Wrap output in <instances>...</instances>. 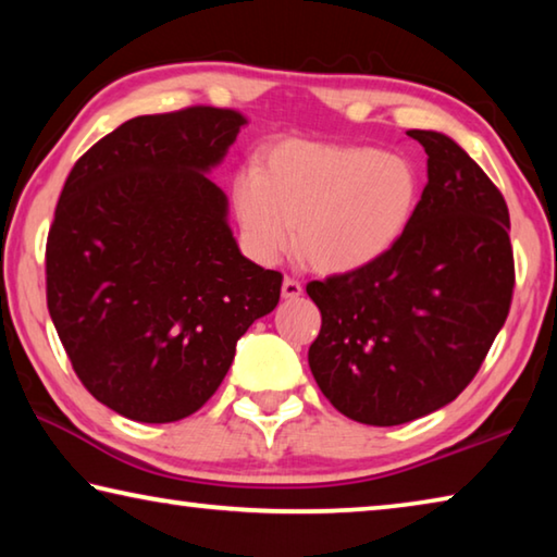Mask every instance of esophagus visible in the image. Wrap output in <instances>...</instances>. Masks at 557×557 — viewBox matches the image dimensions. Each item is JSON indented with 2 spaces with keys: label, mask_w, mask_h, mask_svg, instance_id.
I'll list each match as a JSON object with an SVG mask.
<instances>
[{
  "label": "esophagus",
  "mask_w": 557,
  "mask_h": 557,
  "mask_svg": "<svg viewBox=\"0 0 557 557\" xmlns=\"http://www.w3.org/2000/svg\"><path fill=\"white\" fill-rule=\"evenodd\" d=\"M301 295V282L295 277L282 280V297L285 299H297Z\"/></svg>",
  "instance_id": "1"
}]
</instances>
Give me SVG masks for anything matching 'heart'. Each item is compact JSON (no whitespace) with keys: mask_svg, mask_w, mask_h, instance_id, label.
I'll return each mask as SVG.
<instances>
[{"mask_svg":"<svg viewBox=\"0 0 557 557\" xmlns=\"http://www.w3.org/2000/svg\"><path fill=\"white\" fill-rule=\"evenodd\" d=\"M243 248L275 262L295 245L314 268L351 272L385 256L412 219L418 174L373 147L289 139L233 178Z\"/></svg>","mask_w":557,"mask_h":557,"instance_id":"heart-1","label":"heart"}]
</instances>
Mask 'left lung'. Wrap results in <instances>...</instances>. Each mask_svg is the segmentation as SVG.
I'll use <instances>...</instances> for the list:
<instances>
[{
    "label": "left lung",
    "mask_w": 557,
    "mask_h": 557,
    "mask_svg": "<svg viewBox=\"0 0 557 557\" xmlns=\"http://www.w3.org/2000/svg\"><path fill=\"white\" fill-rule=\"evenodd\" d=\"M408 137L428 154L408 228L371 265L307 285L322 312L309 346L314 381L338 412L375 428L418 420L467 388L516 282L502 191L442 132Z\"/></svg>",
    "instance_id": "obj_1"
}]
</instances>
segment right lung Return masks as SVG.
Returning a JSON list of instances; mask_svg holds the SVG:
<instances>
[{
  "instance_id": "right-lung-1",
  "label": "right lung",
  "mask_w": 557,
  "mask_h": 557,
  "mask_svg": "<svg viewBox=\"0 0 557 557\" xmlns=\"http://www.w3.org/2000/svg\"><path fill=\"white\" fill-rule=\"evenodd\" d=\"M238 110L132 117L65 178L46 240V301L92 398L137 422H176L219 391L235 344L280 301L282 275L240 256L228 199L206 172Z\"/></svg>"
}]
</instances>
